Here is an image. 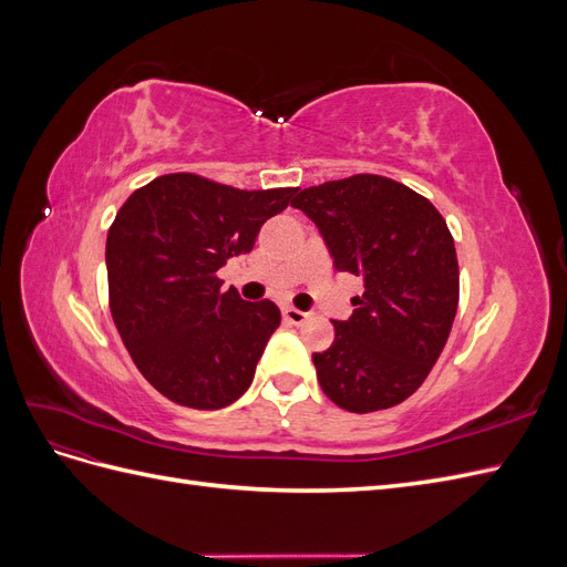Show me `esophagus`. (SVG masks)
<instances>
[{
    "label": "esophagus",
    "instance_id": "esophagus-1",
    "mask_svg": "<svg viewBox=\"0 0 567 567\" xmlns=\"http://www.w3.org/2000/svg\"><path fill=\"white\" fill-rule=\"evenodd\" d=\"M284 319L293 326H302L307 319H310V312H300V310H296V307H286Z\"/></svg>",
    "mask_w": 567,
    "mask_h": 567
}]
</instances>
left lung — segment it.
Instances as JSON below:
<instances>
[{
  "label": "left lung",
  "mask_w": 567,
  "mask_h": 567,
  "mask_svg": "<svg viewBox=\"0 0 567 567\" xmlns=\"http://www.w3.org/2000/svg\"><path fill=\"white\" fill-rule=\"evenodd\" d=\"M310 217L338 271L364 281L336 340L315 352L326 398L352 414L390 409L414 394L450 338L458 262L447 221L409 186L354 175L302 188L290 203Z\"/></svg>",
  "instance_id": "obj_1"
}]
</instances>
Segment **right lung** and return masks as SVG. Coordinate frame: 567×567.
<instances>
[{
    "mask_svg": "<svg viewBox=\"0 0 567 567\" xmlns=\"http://www.w3.org/2000/svg\"><path fill=\"white\" fill-rule=\"evenodd\" d=\"M296 194L175 173L136 188L117 210L106 238L111 315L136 369L167 400L221 409L252 383L281 312L221 290L217 269L250 252Z\"/></svg>",
    "mask_w": 567,
    "mask_h": 567,
    "instance_id": "obj_1",
    "label": "right lung"
}]
</instances>
